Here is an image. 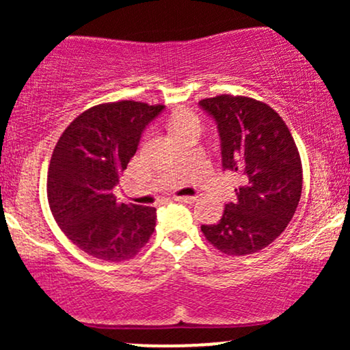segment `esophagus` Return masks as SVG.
<instances>
[{
  "mask_svg": "<svg viewBox=\"0 0 350 350\" xmlns=\"http://www.w3.org/2000/svg\"><path fill=\"white\" fill-rule=\"evenodd\" d=\"M172 200H176V202H196L198 198H194V196H176V198H172Z\"/></svg>",
  "mask_w": 350,
  "mask_h": 350,
  "instance_id": "esophagus-1",
  "label": "esophagus"
}]
</instances>
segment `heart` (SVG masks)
Returning a JSON list of instances; mask_svg holds the SVG:
<instances>
[{
  "instance_id": "1",
  "label": "heart",
  "mask_w": 350,
  "mask_h": 350,
  "mask_svg": "<svg viewBox=\"0 0 350 350\" xmlns=\"http://www.w3.org/2000/svg\"><path fill=\"white\" fill-rule=\"evenodd\" d=\"M171 124H172V131H174V135H178L179 131L186 130V128H191V126L200 128V120L194 113H191V111H183V113L176 115L174 118H172Z\"/></svg>"
}]
</instances>
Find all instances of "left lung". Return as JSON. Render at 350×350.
Returning a JSON list of instances; mask_svg holds the SVG:
<instances>
[{"label":"left lung","mask_w":350,"mask_h":350,"mask_svg":"<svg viewBox=\"0 0 350 350\" xmlns=\"http://www.w3.org/2000/svg\"><path fill=\"white\" fill-rule=\"evenodd\" d=\"M199 103L219 128L224 170L240 179L235 202L200 230L226 255H252L278 239L295 215L303 189L299 151L283 118L260 100L226 94Z\"/></svg>","instance_id":"8db88e82"}]
</instances>
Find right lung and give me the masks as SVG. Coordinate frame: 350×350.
<instances>
[{"instance_id":"obj_1","label":"right lung","mask_w":350,"mask_h":350,"mask_svg":"<svg viewBox=\"0 0 350 350\" xmlns=\"http://www.w3.org/2000/svg\"><path fill=\"white\" fill-rule=\"evenodd\" d=\"M163 108L135 100L100 103L60 135L47 171V199L60 230L87 255L131 260L154 232L156 208L116 202L113 187Z\"/></svg>"}]
</instances>
